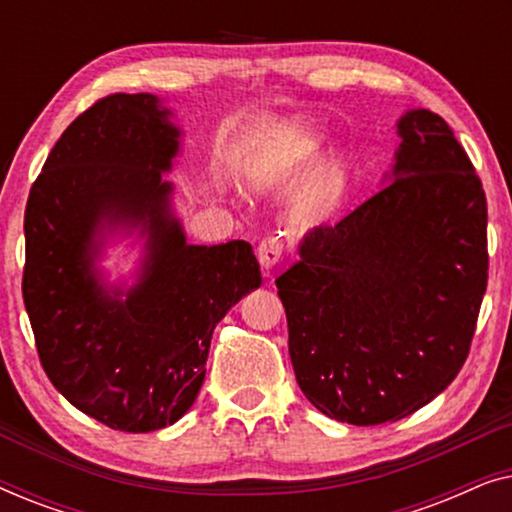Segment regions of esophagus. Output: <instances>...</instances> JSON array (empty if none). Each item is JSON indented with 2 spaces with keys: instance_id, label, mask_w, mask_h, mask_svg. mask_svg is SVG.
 <instances>
[{
  "instance_id": "1",
  "label": "esophagus",
  "mask_w": 512,
  "mask_h": 512,
  "mask_svg": "<svg viewBox=\"0 0 512 512\" xmlns=\"http://www.w3.org/2000/svg\"><path fill=\"white\" fill-rule=\"evenodd\" d=\"M282 261V242L277 237H265V240L258 244V263H261L263 275L272 277V272Z\"/></svg>"
}]
</instances>
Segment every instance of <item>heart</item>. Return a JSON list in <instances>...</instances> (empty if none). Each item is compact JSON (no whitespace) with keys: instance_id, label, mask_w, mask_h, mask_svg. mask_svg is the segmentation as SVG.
<instances>
[{"instance_id":"heart-1","label":"heart","mask_w":512,"mask_h":512,"mask_svg":"<svg viewBox=\"0 0 512 512\" xmlns=\"http://www.w3.org/2000/svg\"><path fill=\"white\" fill-rule=\"evenodd\" d=\"M317 146V137L303 128H282L275 132L251 160V184L258 191H272L286 184L314 156Z\"/></svg>"}]
</instances>
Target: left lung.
Segmentation results:
<instances>
[{
	"instance_id": "obj_1",
	"label": "left lung",
	"mask_w": 512,
	"mask_h": 512,
	"mask_svg": "<svg viewBox=\"0 0 512 512\" xmlns=\"http://www.w3.org/2000/svg\"><path fill=\"white\" fill-rule=\"evenodd\" d=\"M373 198L312 228L277 277L298 387L324 415L375 426L412 415L464 366L487 289V200L443 118H398Z\"/></svg>"
}]
</instances>
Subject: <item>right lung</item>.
I'll use <instances>...</instances> for the list:
<instances>
[{
    "mask_svg": "<svg viewBox=\"0 0 512 512\" xmlns=\"http://www.w3.org/2000/svg\"><path fill=\"white\" fill-rule=\"evenodd\" d=\"M172 116L149 93L102 97L62 132L25 209L23 300L41 366L74 408L128 433L186 415L216 324L261 286L249 242H186L163 177L181 146ZM121 229L145 237L132 287L96 268Z\"/></svg>",
    "mask_w": 512,
    "mask_h": 512,
    "instance_id": "right-lung-1",
    "label": "right lung"
}]
</instances>
